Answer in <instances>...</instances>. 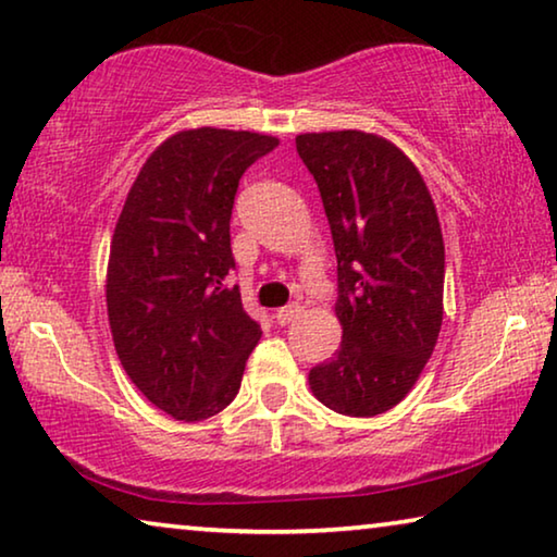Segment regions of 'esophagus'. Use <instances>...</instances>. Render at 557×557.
<instances>
[{
    "label": "esophagus",
    "instance_id": "esophagus-1",
    "mask_svg": "<svg viewBox=\"0 0 557 557\" xmlns=\"http://www.w3.org/2000/svg\"><path fill=\"white\" fill-rule=\"evenodd\" d=\"M298 313H301V306H298V304H290V306L278 308V311H276V315H273V319H276L278 326H286V323L294 321Z\"/></svg>",
    "mask_w": 557,
    "mask_h": 557
}]
</instances>
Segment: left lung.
Here are the masks:
<instances>
[{
    "mask_svg": "<svg viewBox=\"0 0 557 557\" xmlns=\"http://www.w3.org/2000/svg\"><path fill=\"white\" fill-rule=\"evenodd\" d=\"M321 191L338 261L331 361L308 373L313 396L344 416L386 413L413 388L443 321L446 249L418 169L391 141L363 132L296 136Z\"/></svg>",
    "mask_w": 557,
    "mask_h": 557,
    "instance_id": "left-lung-1",
    "label": "left lung"
}]
</instances>
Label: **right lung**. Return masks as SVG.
Here are the masks:
<instances>
[{
    "mask_svg": "<svg viewBox=\"0 0 557 557\" xmlns=\"http://www.w3.org/2000/svg\"><path fill=\"white\" fill-rule=\"evenodd\" d=\"M278 147L251 132L191 129L151 153L111 238L107 308L126 375L176 421L236 398L261 338L231 269V209L244 171Z\"/></svg>",
    "mask_w": 557,
    "mask_h": 557,
    "instance_id": "right-lung-1",
    "label": "right lung"
}]
</instances>
